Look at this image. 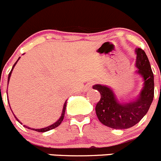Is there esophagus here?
Instances as JSON below:
<instances>
[{
  "mask_svg": "<svg viewBox=\"0 0 161 161\" xmlns=\"http://www.w3.org/2000/svg\"><path fill=\"white\" fill-rule=\"evenodd\" d=\"M92 84H87V85L85 86V91H89L90 89H92Z\"/></svg>",
  "mask_w": 161,
  "mask_h": 161,
  "instance_id": "34e87169",
  "label": "esophagus"
}]
</instances>
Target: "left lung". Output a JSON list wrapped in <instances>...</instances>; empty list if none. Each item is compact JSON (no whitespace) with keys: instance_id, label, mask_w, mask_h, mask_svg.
I'll use <instances>...</instances> for the list:
<instances>
[{"instance_id":"1","label":"left lung","mask_w":161,"mask_h":161,"mask_svg":"<svg viewBox=\"0 0 161 161\" xmlns=\"http://www.w3.org/2000/svg\"><path fill=\"white\" fill-rule=\"evenodd\" d=\"M136 74L143 79V87L135 99L120 101L111 87L95 84L101 98L95 106V112L103 125L114 129H127L138 124L147 114L154 96V77L146 52L135 49Z\"/></svg>"}]
</instances>
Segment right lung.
<instances>
[{
  "mask_svg": "<svg viewBox=\"0 0 161 161\" xmlns=\"http://www.w3.org/2000/svg\"><path fill=\"white\" fill-rule=\"evenodd\" d=\"M19 58H20V57H19V58H18V60H17V61L15 62V64L13 65V66H12V70H11V72H10V73H9V74H8V82H9V80H10L11 75H12V70H13L14 67H15V65H16L17 62H18L19 60ZM66 101H67V100H66ZM66 101L65 102L64 105H63V112H62L61 117H59V119H58V120H57V121L55 122V123H54L53 125H50V126H48V127H46V128H41V129H34V128H32V129H31V128H30V127L25 126V125H24V127H25V128H28V129H31V130H33V131H38V132H45V131H50V130H52V129H54V128H57V127H58V125H59L60 124L62 123V121H63V118H64V115H65V111H66ZM9 106H10V105H9ZM14 116H15V115H14ZM15 118H16V120H18V121L19 122V123H21V122H20L19 120H18V118H17V117H15ZM21 124H22V123H21Z\"/></svg>",
  "mask_w": 161,
  "mask_h": 161,
  "instance_id": "obj_1",
  "label": "right lung"
}]
</instances>
